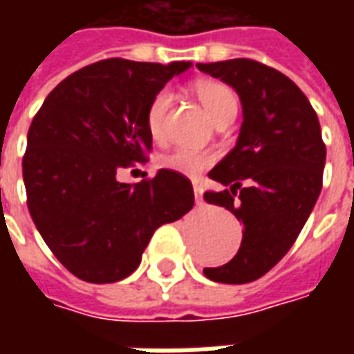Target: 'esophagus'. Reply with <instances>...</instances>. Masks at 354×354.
<instances>
[{
  "label": "esophagus",
  "mask_w": 354,
  "mask_h": 354,
  "mask_svg": "<svg viewBox=\"0 0 354 354\" xmlns=\"http://www.w3.org/2000/svg\"><path fill=\"white\" fill-rule=\"evenodd\" d=\"M193 192H195V203L201 205V203H203V187H201L199 182H195V184H193Z\"/></svg>",
  "instance_id": "esophagus-1"
}]
</instances>
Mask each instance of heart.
I'll return each instance as SVG.
<instances>
[{
    "label": "heart",
    "instance_id": "heart-1",
    "mask_svg": "<svg viewBox=\"0 0 354 354\" xmlns=\"http://www.w3.org/2000/svg\"><path fill=\"white\" fill-rule=\"evenodd\" d=\"M193 91L197 94L201 104L205 106L208 115L214 121L222 119L231 111H237V100L235 94L223 83L218 81L203 80L193 85ZM170 106H172V94L167 88H161L153 94L146 109V129L147 134L153 142H162L167 138V117H169ZM216 161L214 151L208 149H192V147H176L169 153H165L159 159L162 169L174 170L184 176H199L203 170L212 167Z\"/></svg>",
    "mask_w": 354,
    "mask_h": 354
}]
</instances>
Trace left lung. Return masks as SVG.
Instances as JSON below:
<instances>
[{
  "label": "left lung",
  "instance_id": "8db88e82",
  "mask_svg": "<svg viewBox=\"0 0 354 354\" xmlns=\"http://www.w3.org/2000/svg\"><path fill=\"white\" fill-rule=\"evenodd\" d=\"M237 91L243 124L237 146L208 172L227 185L205 201L245 225L237 256L205 277L223 284L260 279L284 258L322 189L326 146L317 111L294 81L250 58L197 64Z\"/></svg>",
  "mask_w": 354,
  "mask_h": 354
}]
</instances>
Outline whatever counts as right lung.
<instances>
[{
    "label": "right lung",
    "mask_w": 354,
    "mask_h": 354,
    "mask_svg": "<svg viewBox=\"0 0 354 354\" xmlns=\"http://www.w3.org/2000/svg\"><path fill=\"white\" fill-rule=\"evenodd\" d=\"M189 66L100 60L60 81L35 113L22 157L28 210L50 252L81 281L129 277L155 230L193 208L192 182L174 170L140 184L115 178L147 161V104Z\"/></svg>",
    "instance_id": "obj_1"
}]
</instances>
